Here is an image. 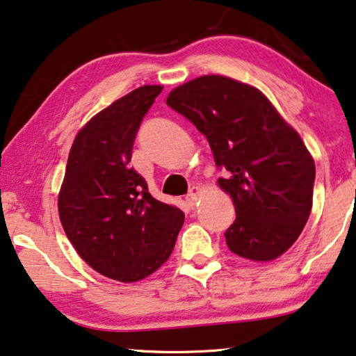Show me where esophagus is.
Masks as SVG:
<instances>
[{
    "mask_svg": "<svg viewBox=\"0 0 356 356\" xmlns=\"http://www.w3.org/2000/svg\"><path fill=\"white\" fill-rule=\"evenodd\" d=\"M200 193H201L200 186H193L188 195H186V202H188V206H191V207L195 206L196 201H197V196H200Z\"/></svg>",
    "mask_w": 356,
    "mask_h": 356,
    "instance_id": "1",
    "label": "esophagus"
}]
</instances>
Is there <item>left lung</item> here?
Returning a JSON list of instances; mask_svg holds the SVG:
<instances>
[{"instance_id": "left-lung-1", "label": "left lung", "mask_w": 356, "mask_h": 356, "mask_svg": "<svg viewBox=\"0 0 356 356\" xmlns=\"http://www.w3.org/2000/svg\"><path fill=\"white\" fill-rule=\"evenodd\" d=\"M166 105L207 138L236 207L225 232L229 250L273 261L295 243L309 218L316 165L300 135L250 84L204 75L177 86Z\"/></svg>"}]
</instances>
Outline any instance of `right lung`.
Instances as JSON below:
<instances>
[{
	"instance_id": "add662e5",
	"label": "right lung",
	"mask_w": 356,
	"mask_h": 356,
	"mask_svg": "<svg viewBox=\"0 0 356 356\" xmlns=\"http://www.w3.org/2000/svg\"><path fill=\"white\" fill-rule=\"evenodd\" d=\"M161 89H135L78 131L58 197L61 225L78 254L120 282L159 270L185 218L180 209L156 201L130 166L138 129Z\"/></svg>"
}]
</instances>
